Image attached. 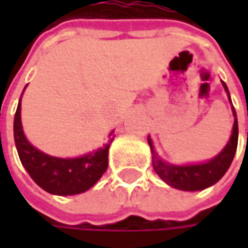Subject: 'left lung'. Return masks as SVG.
<instances>
[{
  "label": "left lung",
  "instance_id": "1",
  "mask_svg": "<svg viewBox=\"0 0 248 248\" xmlns=\"http://www.w3.org/2000/svg\"><path fill=\"white\" fill-rule=\"evenodd\" d=\"M221 82H222V87L228 93L229 102L232 103L231 93H229L226 84L224 81ZM232 113H233L234 123L229 142L215 157L205 161V163L176 166V164H171L168 161H164L158 156L157 152L155 150L152 138L148 137V143L150 146V150H152V164H153L156 174L166 182L167 185L172 186V187L179 189V190H186V192L203 190V189H207V187L217 184L225 175V172L228 171V168L232 164L236 149H237L239 128H237V116H236V110H234L233 106H232Z\"/></svg>",
  "mask_w": 248,
  "mask_h": 248
}]
</instances>
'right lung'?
I'll list each match as a JSON object with an SVG mask.
<instances>
[{
  "label": "right lung",
  "mask_w": 248,
  "mask_h": 248,
  "mask_svg": "<svg viewBox=\"0 0 248 248\" xmlns=\"http://www.w3.org/2000/svg\"><path fill=\"white\" fill-rule=\"evenodd\" d=\"M20 100L22 96L14 120L15 145L19 158L31 179L51 195H78L91 189L108 170L110 143L114 139L113 131L109 134V143L95 152L92 150L74 158L53 157L34 148L26 138L20 119Z\"/></svg>",
  "instance_id": "1"
}]
</instances>
